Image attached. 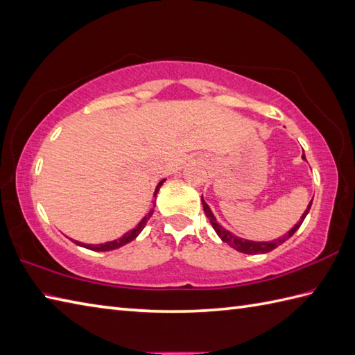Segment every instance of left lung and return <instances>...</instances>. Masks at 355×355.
I'll list each match as a JSON object with an SVG mask.
<instances>
[{
	"label": "left lung",
	"mask_w": 355,
	"mask_h": 355,
	"mask_svg": "<svg viewBox=\"0 0 355 355\" xmlns=\"http://www.w3.org/2000/svg\"><path fill=\"white\" fill-rule=\"evenodd\" d=\"M302 157L305 158V155H302ZM201 201H202V209H205L206 216L209 218L210 224H212V227L215 229V232L218 233V235H220V238L224 241V243H227L230 247L235 248V250H238V252H241V253H247V254H262V253H268V252H271V250H275L276 247L284 244L286 239H290V238L294 235V233H296V230L300 227V224L304 223L306 214L310 212L311 202H313V201H311L310 205H308V209L304 212L302 218H300L299 223H297L296 225H294V227H293L288 233H286V235H284L282 238H279V239L270 241V243H254V241H247V239H243V238H238V236L233 235V233H230L229 230H225L224 227H221V225L216 223L215 216H214V214H212V210H210V207L206 205L205 200L201 198Z\"/></svg>",
	"instance_id": "left-lung-1"
}]
</instances>
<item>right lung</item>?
I'll list each match as a JSON object with an SVG mask.
<instances>
[{
  "instance_id": "obj_1",
  "label": "right lung",
  "mask_w": 355,
  "mask_h": 355,
  "mask_svg": "<svg viewBox=\"0 0 355 355\" xmlns=\"http://www.w3.org/2000/svg\"><path fill=\"white\" fill-rule=\"evenodd\" d=\"M163 182L164 180H162L160 183H158V186H157V189H155V193H154V197L157 195V192H158V189H160V186L163 184ZM153 212H154V209L150 210V212L143 218V220L139 223V225L137 227H134L132 230H130V232H126L125 235L122 236V238H119V239H116V241H111V243H105V244H97V245H89V244H82V243H78V241H74V243L76 244H79V245H82V247H85V248H89V250H96V252H107V250H114V248H119V247H122V245H125V244H128L130 243V241H132L135 236L139 235V233L143 230V227H145V224L148 223V220L150 218V215H153Z\"/></svg>"
}]
</instances>
